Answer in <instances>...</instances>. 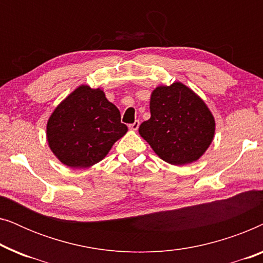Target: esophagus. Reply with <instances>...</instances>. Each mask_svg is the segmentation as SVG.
Listing matches in <instances>:
<instances>
[{"instance_id":"1","label":"esophagus","mask_w":263,"mask_h":263,"mask_svg":"<svg viewBox=\"0 0 263 263\" xmlns=\"http://www.w3.org/2000/svg\"><path fill=\"white\" fill-rule=\"evenodd\" d=\"M139 125H140V122L139 121H135L134 123L129 124V129H130V130H138Z\"/></svg>"}]
</instances>
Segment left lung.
<instances>
[{"mask_svg": "<svg viewBox=\"0 0 263 263\" xmlns=\"http://www.w3.org/2000/svg\"><path fill=\"white\" fill-rule=\"evenodd\" d=\"M149 111L151 118L142 122L139 134L168 164L194 163L213 141V115L182 82L158 86L151 95Z\"/></svg>", "mask_w": 263, "mask_h": 263, "instance_id": "1", "label": "left lung"}]
</instances>
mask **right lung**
Instances as JSON below:
<instances>
[{
  "label": "right lung",
  "mask_w": 263,
  "mask_h": 263,
  "mask_svg": "<svg viewBox=\"0 0 263 263\" xmlns=\"http://www.w3.org/2000/svg\"><path fill=\"white\" fill-rule=\"evenodd\" d=\"M128 128L100 88L79 86L53 110L46 124L50 149L61 163L85 168L105 158Z\"/></svg>",
  "instance_id": "add662e5"
}]
</instances>
